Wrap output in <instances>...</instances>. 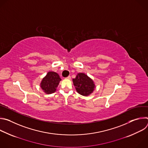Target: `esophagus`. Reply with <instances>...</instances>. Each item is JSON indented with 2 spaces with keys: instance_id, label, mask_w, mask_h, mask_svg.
<instances>
[{
  "instance_id": "obj_1",
  "label": "esophagus",
  "mask_w": 148,
  "mask_h": 148,
  "mask_svg": "<svg viewBox=\"0 0 148 148\" xmlns=\"http://www.w3.org/2000/svg\"><path fill=\"white\" fill-rule=\"evenodd\" d=\"M66 79H71V77L70 76H68L66 78Z\"/></svg>"
}]
</instances>
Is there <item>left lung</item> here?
<instances>
[{"label":"left lung","mask_w":148,"mask_h":148,"mask_svg":"<svg viewBox=\"0 0 148 148\" xmlns=\"http://www.w3.org/2000/svg\"><path fill=\"white\" fill-rule=\"evenodd\" d=\"M73 82L77 92L83 96L90 95L95 88L94 81L83 73H78L75 78L73 79Z\"/></svg>","instance_id":"1"}]
</instances>
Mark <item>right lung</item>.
Wrapping results in <instances>:
<instances>
[{"mask_svg": "<svg viewBox=\"0 0 148 148\" xmlns=\"http://www.w3.org/2000/svg\"><path fill=\"white\" fill-rule=\"evenodd\" d=\"M61 79L59 75L54 71H49L46 75L42 79L40 86L46 94H51L55 92Z\"/></svg>", "mask_w": 148, "mask_h": 148, "instance_id": "obj_1", "label": "right lung"}]
</instances>
